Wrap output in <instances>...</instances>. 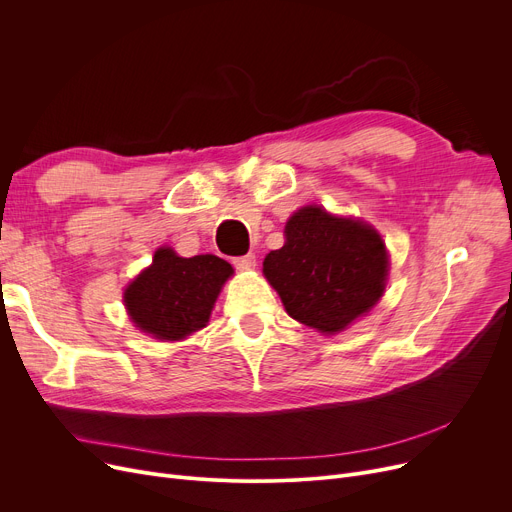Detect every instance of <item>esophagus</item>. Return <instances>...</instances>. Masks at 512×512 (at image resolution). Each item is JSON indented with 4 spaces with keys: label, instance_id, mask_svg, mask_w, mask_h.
<instances>
[{
    "label": "esophagus",
    "instance_id": "34e87169",
    "mask_svg": "<svg viewBox=\"0 0 512 512\" xmlns=\"http://www.w3.org/2000/svg\"><path fill=\"white\" fill-rule=\"evenodd\" d=\"M255 263H257V257L253 253L234 259V265L238 267V270H251V267H255Z\"/></svg>",
    "mask_w": 512,
    "mask_h": 512
}]
</instances>
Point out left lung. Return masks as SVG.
<instances>
[{
    "label": "left lung",
    "mask_w": 512,
    "mask_h": 512,
    "mask_svg": "<svg viewBox=\"0 0 512 512\" xmlns=\"http://www.w3.org/2000/svg\"><path fill=\"white\" fill-rule=\"evenodd\" d=\"M284 236V247L267 253L263 274L292 319L336 334L378 305L388 278L378 230L307 205L292 213Z\"/></svg>",
    "instance_id": "1"
}]
</instances>
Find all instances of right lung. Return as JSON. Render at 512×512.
<instances>
[{"instance_id": "obj_1", "label": "right lung", "mask_w": 512, "mask_h": 512, "mask_svg": "<svg viewBox=\"0 0 512 512\" xmlns=\"http://www.w3.org/2000/svg\"><path fill=\"white\" fill-rule=\"evenodd\" d=\"M232 265L215 255L180 257L161 247L153 263L124 290V305L141 332L182 340L205 328Z\"/></svg>"}]
</instances>
